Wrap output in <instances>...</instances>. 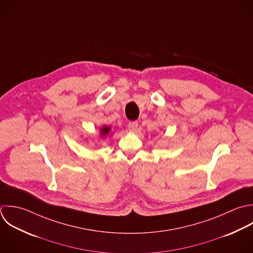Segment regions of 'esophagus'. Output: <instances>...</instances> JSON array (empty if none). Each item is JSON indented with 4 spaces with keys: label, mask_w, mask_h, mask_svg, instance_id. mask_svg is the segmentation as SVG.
<instances>
[{
    "label": "esophagus",
    "mask_w": 253,
    "mask_h": 253,
    "mask_svg": "<svg viewBox=\"0 0 253 253\" xmlns=\"http://www.w3.org/2000/svg\"><path fill=\"white\" fill-rule=\"evenodd\" d=\"M137 127H138V122L137 121H132V122H129V124H128V129L131 132H135L137 130Z\"/></svg>",
    "instance_id": "1"
}]
</instances>
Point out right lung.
<instances>
[{"label": "right lung", "instance_id": "add662e5", "mask_svg": "<svg viewBox=\"0 0 253 253\" xmlns=\"http://www.w3.org/2000/svg\"><path fill=\"white\" fill-rule=\"evenodd\" d=\"M110 130H111V128L109 126H104L103 128H101L100 129V137H102V138L106 137V135L109 133Z\"/></svg>", "mask_w": 253, "mask_h": 253}]
</instances>
